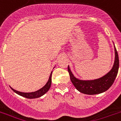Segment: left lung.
Instances as JSON below:
<instances>
[{
	"label": "left lung",
	"instance_id": "obj_1",
	"mask_svg": "<svg viewBox=\"0 0 121 121\" xmlns=\"http://www.w3.org/2000/svg\"><path fill=\"white\" fill-rule=\"evenodd\" d=\"M114 49H115V61L112 69L106 75L99 79L87 80V81H83L77 79L73 75L72 72L70 69V67L68 66V71L70 77L71 82L78 91H80L82 93L92 95H96V94L104 93L111 87V86L113 84L117 77L119 66V56L115 46H114Z\"/></svg>",
	"mask_w": 121,
	"mask_h": 121
}]
</instances>
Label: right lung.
Listing matches in <instances>:
<instances>
[{"mask_svg": "<svg viewBox=\"0 0 121 121\" xmlns=\"http://www.w3.org/2000/svg\"><path fill=\"white\" fill-rule=\"evenodd\" d=\"M52 72L51 73L50 76L49 78L48 81L47 82L45 86L44 87H42L41 89H39L37 91H35V92H32V93H23V92H20V91H17L15 89H13L11 87L12 90L15 92L16 93H17V95L22 96L23 97L26 98H29V99H34V98H37L40 96H43L45 93H46L48 91H49V89H50L51 85V76H52Z\"/></svg>", "mask_w": 121, "mask_h": 121, "instance_id": "1", "label": "right lung"}]
</instances>
